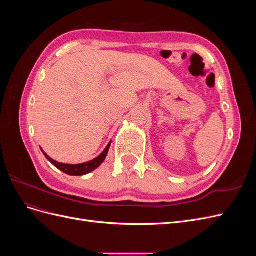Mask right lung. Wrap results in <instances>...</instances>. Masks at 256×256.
<instances>
[{
  "label": "right lung",
  "instance_id": "add662e5",
  "mask_svg": "<svg viewBox=\"0 0 256 256\" xmlns=\"http://www.w3.org/2000/svg\"><path fill=\"white\" fill-rule=\"evenodd\" d=\"M111 146V142L106 145V147L104 148V150L99 154V156L95 159H92L88 162H84V164H60V162H58L56 160H53L52 158H50L47 154H46L42 148L44 157L47 158L51 164L58 168V170H60L62 172H64L68 175H72V176H82V175H86L90 172L94 171V170H96L100 164H102V162L104 161L106 154H108V152H109V148Z\"/></svg>",
  "mask_w": 256,
  "mask_h": 256
}]
</instances>
